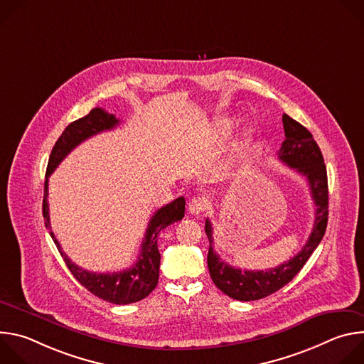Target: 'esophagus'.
<instances>
[{
	"mask_svg": "<svg viewBox=\"0 0 364 364\" xmlns=\"http://www.w3.org/2000/svg\"><path fill=\"white\" fill-rule=\"evenodd\" d=\"M207 209V203L204 198L201 197H193L190 201H188V212L191 215H200L203 213L204 210Z\"/></svg>",
	"mask_w": 364,
	"mask_h": 364,
	"instance_id": "34e87169",
	"label": "esophagus"
}]
</instances>
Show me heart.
Listing matches in <instances>:
<instances>
[{
  "label": "heart",
  "mask_w": 364,
  "mask_h": 364,
  "mask_svg": "<svg viewBox=\"0 0 364 364\" xmlns=\"http://www.w3.org/2000/svg\"><path fill=\"white\" fill-rule=\"evenodd\" d=\"M230 122H220V125H218V128H216V131L213 132V134H210V136H209V142H215V139L218 138V136H220L222 134H225L226 131H229L230 129ZM246 136L249 138L250 136V132H247L246 134ZM239 151V149H237ZM223 170H226V167L223 168ZM223 170H220V171H223Z\"/></svg>",
  "instance_id": "heart-1"
}]
</instances>
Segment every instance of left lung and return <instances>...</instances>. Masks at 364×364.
Listing matches in <instances>:
<instances>
[{
  "label": "left lung",
  "instance_id": "left-lung-1",
  "mask_svg": "<svg viewBox=\"0 0 364 364\" xmlns=\"http://www.w3.org/2000/svg\"><path fill=\"white\" fill-rule=\"evenodd\" d=\"M282 124L285 139L278 151V159L306 178L311 197L316 204L314 226L306 243L289 261L265 271H242L228 265L213 250V229L210 220L205 219L204 230L210 243L209 253H207V265H209L212 281L223 294L237 301L265 298L292 281V278L302 269L308 257L317 249L327 229L328 183L323 154L313 135L299 122L284 114Z\"/></svg>",
  "mask_w": 364,
  "mask_h": 364
}]
</instances>
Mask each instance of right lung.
I'll return each instance as SVG.
<instances>
[{"label": "right lung", "instance_id": "obj_1", "mask_svg": "<svg viewBox=\"0 0 364 364\" xmlns=\"http://www.w3.org/2000/svg\"><path fill=\"white\" fill-rule=\"evenodd\" d=\"M118 124H119V119H117L115 115L108 114L102 108H93L86 117L66 127L63 134L56 141L53 149H51L50 159H48V164L46 170V181H44L43 216H44V225L48 229L51 239L55 240V245L58 246L72 275L89 292H92L97 298L112 304L125 305V304L144 299L154 291L155 287H157L159 275H160V259H161V255L157 246L159 233L167 226L184 218V207H186L184 197L176 198L174 201L166 204L164 207H161V209H159L154 213V216L148 223L136 262L131 268L124 269L121 272H114V274L89 272L75 265L70 261L68 255L62 250V246L58 242L55 233L51 232L50 218H48V201H47L48 177L65 160L66 155L85 139L99 132L114 129Z\"/></svg>", "mask_w": 364, "mask_h": 364}]
</instances>
